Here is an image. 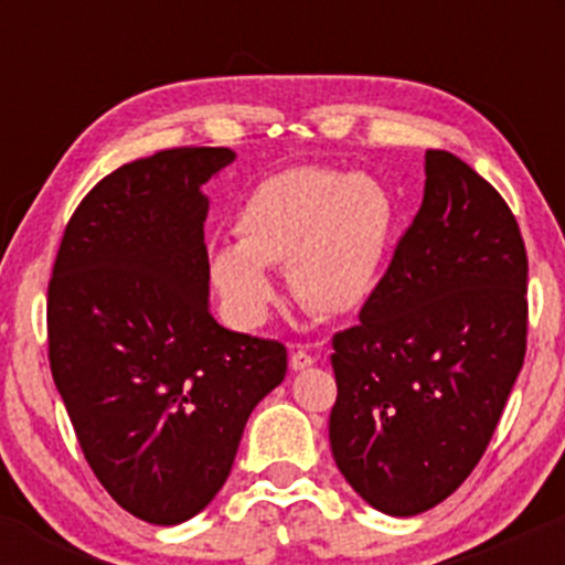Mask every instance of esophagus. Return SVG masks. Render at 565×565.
<instances>
[{
	"label": "esophagus",
	"mask_w": 565,
	"mask_h": 565,
	"mask_svg": "<svg viewBox=\"0 0 565 565\" xmlns=\"http://www.w3.org/2000/svg\"><path fill=\"white\" fill-rule=\"evenodd\" d=\"M315 363H317V358L311 355L309 350H303V347H298V350H295L292 355H289V366H292L295 372H303V369L315 366Z\"/></svg>",
	"instance_id": "1"
}]
</instances>
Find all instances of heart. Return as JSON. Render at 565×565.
Masks as SVG:
<instances>
[{
  "instance_id": "1",
  "label": "heart",
  "mask_w": 565,
  "mask_h": 565,
  "mask_svg": "<svg viewBox=\"0 0 565 565\" xmlns=\"http://www.w3.org/2000/svg\"><path fill=\"white\" fill-rule=\"evenodd\" d=\"M396 230L385 182L333 167H289L256 182L235 218L237 243L210 256L226 309L259 322L276 300L267 267L287 265L292 295L309 311L344 317L377 289Z\"/></svg>"
}]
</instances>
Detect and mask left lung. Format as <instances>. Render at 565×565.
Returning <instances> with one entry per match:
<instances>
[{
	"label": "left lung",
	"mask_w": 565,
	"mask_h": 565,
	"mask_svg": "<svg viewBox=\"0 0 565 565\" xmlns=\"http://www.w3.org/2000/svg\"><path fill=\"white\" fill-rule=\"evenodd\" d=\"M361 322L333 335L330 448L391 516L435 509L476 470L527 350V250L505 199L426 150L418 215Z\"/></svg>",
	"instance_id": "1"
}]
</instances>
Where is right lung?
<instances>
[{
	"label": "right lung",
	"instance_id": "obj_1",
	"mask_svg": "<svg viewBox=\"0 0 565 565\" xmlns=\"http://www.w3.org/2000/svg\"><path fill=\"white\" fill-rule=\"evenodd\" d=\"M226 147H174L106 174L71 215L49 281V363L95 478L150 525L224 487L287 347L207 306V199Z\"/></svg>",
	"mask_w": 565,
	"mask_h": 565
}]
</instances>
